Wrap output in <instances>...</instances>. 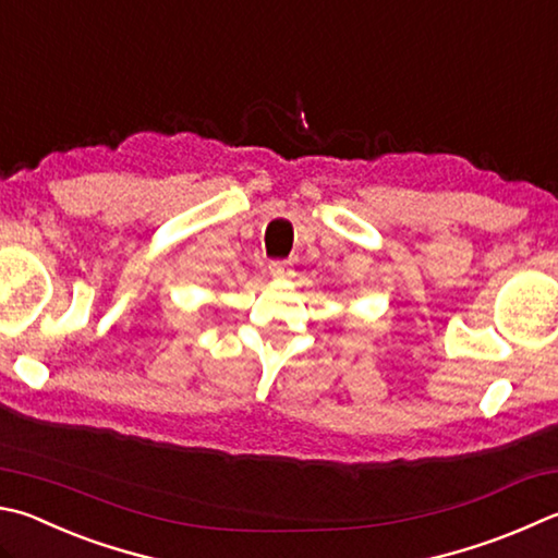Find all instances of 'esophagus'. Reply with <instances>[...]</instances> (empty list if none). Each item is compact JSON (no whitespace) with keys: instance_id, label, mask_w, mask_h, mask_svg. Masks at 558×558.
<instances>
[{"instance_id":"obj_1","label":"esophagus","mask_w":558,"mask_h":558,"mask_svg":"<svg viewBox=\"0 0 558 558\" xmlns=\"http://www.w3.org/2000/svg\"><path fill=\"white\" fill-rule=\"evenodd\" d=\"M268 270H270L272 278H288L290 276V268H288L286 260H270Z\"/></svg>"}]
</instances>
